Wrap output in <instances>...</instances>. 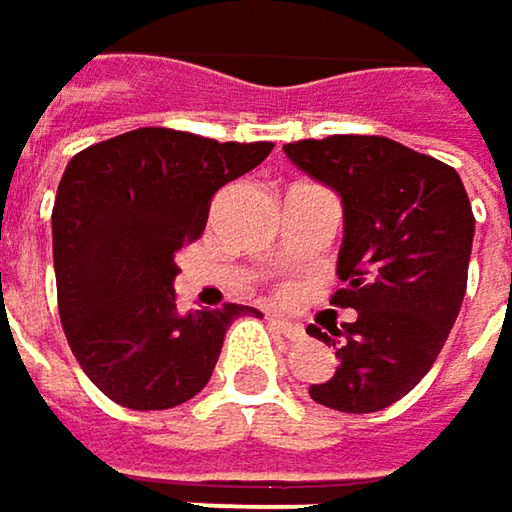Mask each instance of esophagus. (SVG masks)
Masks as SVG:
<instances>
[{
	"label": "esophagus",
	"mask_w": 512,
	"mask_h": 512,
	"mask_svg": "<svg viewBox=\"0 0 512 512\" xmlns=\"http://www.w3.org/2000/svg\"><path fill=\"white\" fill-rule=\"evenodd\" d=\"M271 323H274L276 329H279L288 341H303V338H306L303 326H297V323H291V320H285V317H279V314H271Z\"/></svg>",
	"instance_id": "obj_1"
}]
</instances>
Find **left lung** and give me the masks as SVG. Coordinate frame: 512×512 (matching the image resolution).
Segmentation results:
<instances>
[{"instance_id": "left-lung-1", "label": "left lung", "mask_w": 512, "mask_h": 512, "mask_svg": "<svg viewBox=\"0 0 512 512\" xmlns=\"http://www.w3.org/2000/svg\"><path fill=\"white\" fill-rule=\"evenodd\" d=\"M285 154L344 201V288L332 306L358 311L341 329H306L341 358L311 399L344 414L382 411L422 382L455 326L475 236L466 189L452 165L387 136L300 139Z\"/></svg>"}]
</instances>
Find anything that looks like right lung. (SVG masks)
Instances as JSON below:
<instances>
[{"mask_svg":"<svg viewBox=\"0 0 512 512\" xmlns=\"http://www.w3.org/2000/svg\"><path fill=\"white\" fill-rule=\"evenodd\" d=\"M274 142H218L139 128L75 154L52 209L57 311L90 382L130 411H165L198 396L230 323L250 306L180 314L174 256L201 236L221 186Z\"/></svg>","mask_w":512,"mask_h":512,"instance_id":"add662e5","label":"right lung"}]
</instances>
